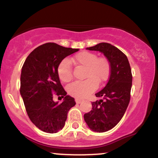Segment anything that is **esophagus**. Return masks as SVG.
Instances as JSON below:
<instances>
[{
  "mask_svg": "<svg viewBox=\"0 0 158 158\" xmlns=\"http://www.w3.org/2000/svg\"><path fill=\"white\" fill-rule=\"evenodd\" d=\"M75 101H76V102L77 103V104H80V103H81V102H82V100H81V99H77V98H76Z\"/></svg>",
  "mask_w": 158,
  "mask_h": 158,
  "instance_id": "1",
  "label": "esophagus"
}]
</instances>
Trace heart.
<instances>
[{"label": "heart", "mask_w": 158, "mask_h": 158, "mask_svg": "<svg viewBox=\"0 0 158 158\" xmlns=\"http://www.w3.org/2000/svg\"><path fill=\"white\" fill-rule=\"evenodd\" d=\"M73 64L85 67L84 81H76L68 87V92L72 97L83 99L95 90L97 84L101 85L108 80L110 73V63L105 56L97 57V54L88 51L77 53L72 58ZM58 75L64 82H69L73 79V70L70 61L64 59L58 66Z\"/></svg>", "instance_id": "b5f03b06"}]
</instances>
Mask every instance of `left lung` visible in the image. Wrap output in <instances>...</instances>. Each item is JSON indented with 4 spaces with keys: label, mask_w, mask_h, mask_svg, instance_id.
Returning a JSON list of instances; mask_svg holds the SVG:
<instances>
[{
    "label": "left lung",
    "mask_w": 158,
    "mask_h": 158,
    "mask_svg": "<svg viewBox=\"0 0 158 158\" xmlns=\"http://www.w3.org/2000/svg\"><path fill=\"white\" fill-rule=\"evenodd\" d=\"M87 50L102 52L110 63V73L106 87L95 94L101 99L92 102V110L85 114V123L92 131L105 132L123 118L131 97L132 74L128 58L108 43H99Z\"/></svg>",
    "instance_id": "1"
}]
</instances>
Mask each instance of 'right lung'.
Here are the masks:
<instances>
[{
  "label": "right lung",
  "instance_id": "add662e5",
  "mask_svg": "<svg viewBox=\"0 0 158 158\" xmlns=\"http://www.w3.org/2000/svg\"><path fill=\"white\" fill-rule=\"evenodd\" d=\"M78 50L46 43L30 52L23 63L20 93L29 118L41 131L52 134L62 129L69 110L76 105L63 88L57 70L65 57ZM53 93L64 98L63 102H54Z\"/></svg>",
  "mask_w": 158,
  "mask_h": 158
}]
</instances>
